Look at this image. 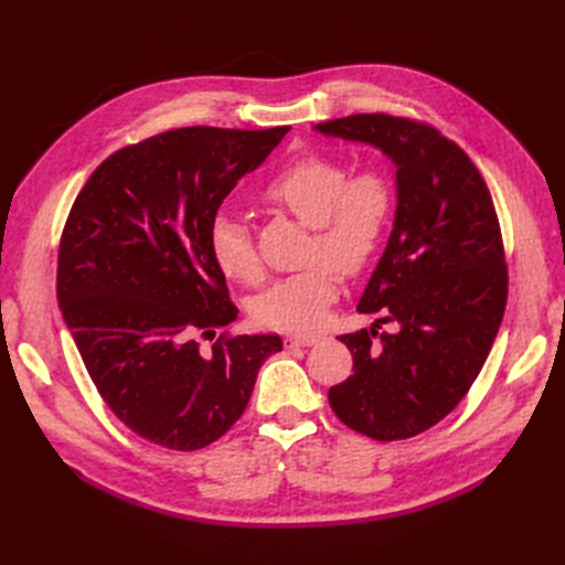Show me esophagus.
I'll return each mask as SVG.
<instances>
[{"label":"esophagus","mask_w":565,"mask_h":565,"mask_svg":"<svg viewBox=\"0 0 565 565\" xmlns=\"http://www.w3.org/2000/svg\"><path fill=\"white\" fill-rule=\"evenodd\" d=\"M318 341L316 334H287L285 337V347L295 349V347H313Z\"/></svg>","instance_id":"esophagus-1"}]
</instances>
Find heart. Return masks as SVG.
<instances>
[{
    "label": "heart",
    "mask_w": 565,
    "mask_h": 565,
    "mask_svg": "<svg viewBox=\"0 0 565 565\" xmlns=\"http://www.w3.org/2000/svg\"><path fill=\"white\" fill-rule=\"evenodd\" d=\"M262 200L313 228V266L273 282L252 306L254 320L278 332L320 328L339 295V273L355 276L370 266L388 231L396 195L391 181L322 152H303L282 164L264 188ZM210 249L224 276L241 282L262 280V259L241 221L218 214L210 228Z\"/></svg>",
    "instance_id": "b5f03b06"
}]
</instances>
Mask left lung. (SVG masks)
<instances>
[{"mask_svg": "<svg viewBox=\"0 0 565 565\" xmlns=\"http://www.w3.org/2000/svg\"><path fill=\"white\" fill-rule=\"evenodd\" d=\"M316 129L380 148L396 164L398 191L386 249L358 303L382 318L339 337L353 374L330 388V405L367 438H413L467 396L498 337L509 292L498 212L467 152L431 125L358 113ZM382 321L397 330L380 333Z\"/></svg>", "mask_w": 565, "mask_h": 565, "instance_id": "obj_1", "label": "left lung"}]
</instances>
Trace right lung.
<instances>
[{"instance_id":"obj_1","label":"right lung","mask_w":565,"mask_h":565,"mask_svg":"<svg viewBox=\"0 0 565 565\" xmlns=\"http://www.w3.org/2000/svg\"><path fill=\"white\" fill-rule=\"evenodd\" d=\"M289 127H181L119 148L84 183L58 247L56 295L92 382L134 434L200 450L249 403L278 334L200 337L237 309L210 249L221 202Z\"/></svg>"}]
</instances>
